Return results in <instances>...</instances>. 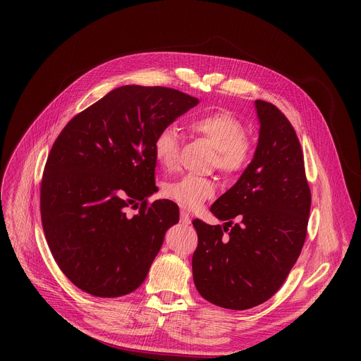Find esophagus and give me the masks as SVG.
<instances>
[{
    "label": "esophagus",
    "instance_id": "34e87169",
    "mask_svg": "<svg viewBox=\"0 0 361 361\" xmlns=\"http://www.w3.org/2000/svg\"><path fill=\"white\" fill-rule=\"evenodd\" d=\"M180 221H181L183 225H190V224H192L190 215H188V214L184 212V211H181V214H180Z\"/></svg>",
    "mask_w": 361,
    "mask_h": 361
}]
</instances>
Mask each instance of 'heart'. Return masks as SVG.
I'll list each match as a JSON object with an SVG mask.
<instances>
[{
  "mask_svg": "<svg viewBox=\"0 0 361 361\" xmlns=\"http://www.w3.org/2000/svg\"><path fill=\"white\" fill-rule=\"evenodd\" d=\"M190 128L215 147L214 162L224 173H237L249 164L252 146L244 136L241 121L233 114L226 111L203 114L190 121ZM178 150L180 133L177 127H162L154 140L157 162L165 169H173L177 165ZM215 192L216 185L211 178L192 174L169 181L162 187V195L185 211L199 209Z\"/></svg>",
  "mask_w": 361,
  "mask_h": 361,
  "instance_id": "b5f03b06",
  "label": "heart"
}]
</instances>
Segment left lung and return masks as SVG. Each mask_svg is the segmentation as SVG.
Here are the masks:
<instances>
[{"mask_svg":"<svg viewBox=\"0 0 361 361\" xmlns=\"http://www.w3.org/2000/svg\"><path fill=\"white\" fill-rule=\"evenodd\" d=\"M255 108L260 128L253 159L211 206L225 224L193 221L195 286L204 300L231 310L259 306L281 288L305 244L312 203L293 126L269 102L257 99Z\"/></svg>","mask_w":361,"mask_h":361,"instance_id":"obj_1","label":"left lung"}]
</instances>
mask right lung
Returning a JSON list of instances; mask_svg holds the SVG:
<instances>
[{"label": "right lung", "instance_id": "obj_1", "mask_svg": "<svg viewBox=\"0 0 361 361\" xmlns=\"http://www.w3.org/2000/svg\"><path fill=\"white\" fill-rule=\"evenodd\" d=\"M199 104L169 87L127 85L78 114L56 137L41 185L49 250L64 275L94 297L137 290L180 219L171 200L146 204L158 192V131ZM142 202L133 219L123 209Z\"/></svg>", "mask_w": 361, "mask_h": 361}]
</instances>
